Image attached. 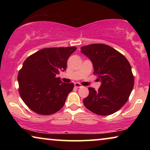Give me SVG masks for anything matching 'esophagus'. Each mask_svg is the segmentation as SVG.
<instances>
[{
    "label": "esophagus",
    "instance_id": "obj_1",
    "mask_svg": "<svg viewBox=\"0 0 150 150\" xmlns=\"http://www.w3.org/2000/svg\"><path fill=\"white\" fill-rule=\"evenodd\" d=\"M75 87H77V88H80V87H82L83 86L81 85L80 83H75Z\"/></svg>",
    "mask_w": 150,
    "mask_h": 150
}]
</instances>
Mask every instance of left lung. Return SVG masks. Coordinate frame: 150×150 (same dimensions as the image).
Masks as SVG:
<instances>
[{"label": "left lung", "mask_w": 150, "mask_h": 150, "mask_svg": "<svg viewBox=\"0 0 150 150\" xmlns=\"http://www.w3.org/2000/svg\"><path fill=\"white\" fill-rule=\"evenodd\" d=\"M81 49L93 63L94 74L101 81L98 91L88 88L89 94L83 104L98 115L116 112L125 105L134 87L130 64L122 54L108 45L93 44Z\"/></svg>", "instance_id": "8db88e82"}]
</instances>
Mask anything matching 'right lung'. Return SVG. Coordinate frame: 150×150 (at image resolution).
Here are the masks:
<instances>
[{"mask_svg":"<svg viewBox=\"0 0 150 150\" xmlns=\"http://www.w3.org/2000/svg\"><path fill=\"white\" fill-rule=\"evenodd\" d=\"M76 47L40 50L25 60L19 71V93L24 103L39 115H50L65 105L73 83H63L56 77L67 68V60Z\"/></svg>","mask_w":150,"mask_h":150,"instance_id":"add662e5","label":"right lung"}]
</instances>
